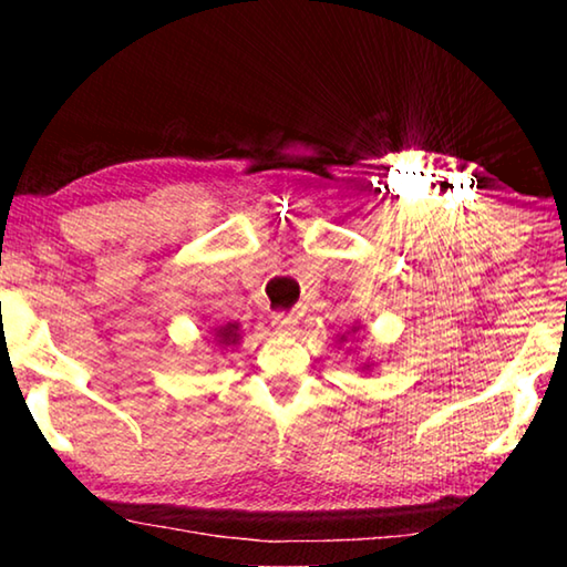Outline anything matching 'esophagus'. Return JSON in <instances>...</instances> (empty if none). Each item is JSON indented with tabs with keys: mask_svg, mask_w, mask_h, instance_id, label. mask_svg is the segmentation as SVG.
I'll return each instance as SVG.
<instances>
[{
	"mask_svg": "<svg viewBox=\"0 0 567 567\" xmlns=\"http://www.w3.org/2000/svg\"><path fill=\"white\" fill-rule=\"evenodd\" d=\"M272 328L277 334H295L297 332V318H292V315H285V312H277L272 315Z\"/></svg>",
	"mask_w": 567,
	"mask_h": 567,
	"instance_id": "obj_1",
	"label": "esophagus"
}]
</instances>
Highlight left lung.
<instances>
[{"instance_id": "left-lung-1", "label": "left lung", "mask_w": 567, "mask_h": 567, "mask_svg": "<svg viewBox=\"0 0 567 567\" xmlns=\"http://www.w3.org/2000/svg\"><path fill=\"white\" fill-rule=\"evenodd\" d=\"M358 330H360V328H352L350 332H344V334H340V342H348V338H352V334H354V332H358ZM364 370H370V364H364Z\"/></svg>"}]
</instances>
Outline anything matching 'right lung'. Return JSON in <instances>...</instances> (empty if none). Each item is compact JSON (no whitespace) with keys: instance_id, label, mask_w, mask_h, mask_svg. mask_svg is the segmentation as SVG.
Returning a JSON list of instances; mask_svg holds the SVG:
<instances>
[{"instance_id":"add662e5","label":"right lung","mask_w":567,"mask_h":567,"mask_svg":"<svg viewBox=\"0 0 567 567\" xmlns=\"http://www.w3.org/2000/svg\"><path fill=\"white\" fill-rule=\"evenodd\" d=\"M215 340L219 348H235L239 342V324L237 322H227L215 328Z\"/></svg>"}]
</instances>
